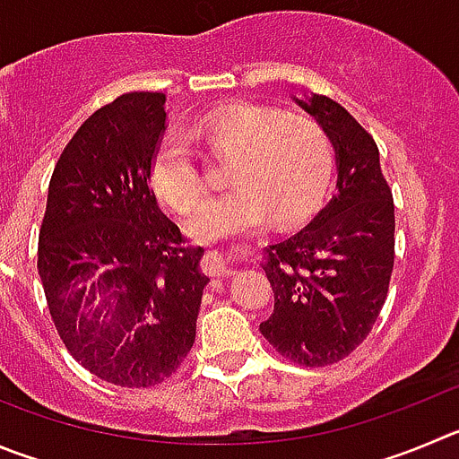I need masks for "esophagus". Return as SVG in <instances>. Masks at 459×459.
Masks as SVG:
<instances>
[{
  "label": "esophagus",
  "instance_id": "esophagus-1",
  "mask_svg": "<svg viewBox=\"0 0 459 459\" xmlns=\"http://www.w3.org/2000/svg\"><path fill=\"white\" fill-rule=\"evenodd\" d=\"M210 263H212V267L217 269V272H229V263H226V258L221 254H210Z\"/></svg>",
  "mask_w": 459,
  "mask_h": 459
}]
</instances>
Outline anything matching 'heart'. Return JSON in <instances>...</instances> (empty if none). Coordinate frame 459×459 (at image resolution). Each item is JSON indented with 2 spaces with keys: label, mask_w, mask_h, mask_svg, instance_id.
I'll return each instance as SVG.
<instances>
[{
  "label": "heart",
  "mask_w": 459,
  "mask_h": 459,
  "mask_svg": "<svg viewBox=\"0 0 459 459\" xmlns=\"http://www.w3.org/2000/svg\"><path fill=\"white\" fill-rule=\"evenodd\" d=\"M196 138L233 156L226 181L230 190L208 196L187 212L186 230L195 239H220L273 221L306 215L333 177V144L326 128L307 115H285L263 104L221 106L192 126ZM152 186L167 205L186 210L201 192L195 152L183 133L162 138L152 162Z\"/></svg>",
  "instance_id": "1"
}]
</instances>
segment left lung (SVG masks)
Returning a JSON list of instances; mask_svg holds the SVG:
<instances>
[{"mask_svg": "<svg viewBox=\"0 0 459 459\" xmlns=\"http://www.w3.org/2000/svg\"><path fill=\"white\" fill-rule=\"evenodd\" d=\"M335 149V195L315 220L263 249L273 312L260 324L282 358L340 362L369 335L394 267V201L374 138L324 94L297 100Z\"/></svg>", "mask_w": 459, "mask_h": 459, "instance_id": "left-lung-1", "label": "left lung"}]
</instances>
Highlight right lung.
<instances>
[{
    "mask_svg": "<svg viewBox=\"0 0 459 459\" xmlns=\"http://www.w3.org/2000/svg\"><path fill=\"white\" fill-rule=\"evenodd\" d=\"M165 94L128 92L90 115L56 162L38 273L72 358L106 383L152 387L190 353L204 249L183 244L152 190Z\"/></svg>",
    "mask_w": 459,
    "mask_h": 459,
    "instance_id": "1",
    "label": "right lung"
}]
</instances>
